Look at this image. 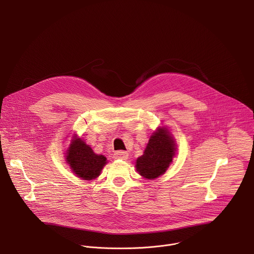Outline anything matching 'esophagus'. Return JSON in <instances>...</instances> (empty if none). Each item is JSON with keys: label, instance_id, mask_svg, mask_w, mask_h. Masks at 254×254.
<instances>
[{"label": "esophagus", "instance_id": "obj_1", "mask_svg": "<svg viewBox=\"0 0 254 254\" xmlns=\"http://www.w3.org/2000/svg\"><path fill=\"white\" fill-rule=\"evenodd\" d=\"M115 158L120 159V160H127L128 154L125 151H118L115 153Z\"/></svg>", "mask_w": 254, "mask_h": 254}]
</instances>
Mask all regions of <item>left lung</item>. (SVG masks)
I'll list each match as a JSON object with an SVG mask.
<instances>
[{"label":"left lung","instance_id":"obj_1","mask_svg":"<svg viewBox=\"0 0 254 254\" xmlns=\"http://www.w3.org/2000/svg\"><path fill=\"white\" fill-rule=\"evenodd\" d=\"M175 152V142L169 131L159 128L151 136L143 155L136 160V171L146 179H156L166 172Z\"/></svg>","mask_w":254,"mask_h":254}]
</instances>
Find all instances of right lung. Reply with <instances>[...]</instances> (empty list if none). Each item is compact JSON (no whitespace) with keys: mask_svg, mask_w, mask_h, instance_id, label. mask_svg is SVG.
Here are the masks:
<instances>
[{"mask_svg":"<svg viewBox=\"0 0 254 254\" xmlns=\"http://www.w3.org/2000/svg\"><path fill=\"white\" fill-rule=\"evenodd\" d=\"M66 160L72 171L83 180L97 178L106 164V158L102 155L94 154L92 149L81 138L72 141Z\"/></svg>","mask_w":254,"mask_h":254,"instance_id":"add662e5","label":"right lung"}]
</instances>
